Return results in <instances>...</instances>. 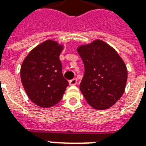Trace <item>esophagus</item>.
Segmentation results:
<instances>
[{
  "label": "esophagus",
  "mask_w": 146,
  "mask_h": 146,
  "mask_svg": "<svg viewBox=\"0 0 146 146\" xmlns=\"http://www.w3.org/2000/svg\"><path fill=\"white\" fill-rule=\"evenodd\" d=\"M69 84H70V85L71 86L76 85V84H77V79H76V78H73V79L70 80V81H69Z\"/></svg>",
  "instance_id": "esophagus-1"
}]
</instances>
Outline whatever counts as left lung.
<instances>
[{
  "label": "left lung",
  "mask_w": 146,
  "mask_h": 146,
  "mask_svg": "<svg viewBox=\"0 0 146 146\" xmlns=\"http://www.w3.org/2000/svg\"><path fill=\"white\" fill-rule=\"evenodd\" d=\"M77 52L84 65L80 89L87 102L98 110L113 106L125 90L127 70L124 62L111 46L100 40L80 45Z\"/></svg>",
  "instance_id": "1"
}]
</instances>
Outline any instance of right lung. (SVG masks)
<instances>
[{
    "label": "right lung",
    "instance_id": "add662e5",
    "mask_svg": "<svg viewBox=\"0 0 146 146\" xmlns=\"http://www.w3.org/2000/svg\"><path fill=\"white\" fill-rule=\"evenodd\" d=\"M63 45L48 40L34 48L23 62L22 84L33 103L49 108L59 102L69 83L62 72L59 59Z\"/></svg>",
    "mask_w": 146,
    "mask_h": 146
}]
</instances>
